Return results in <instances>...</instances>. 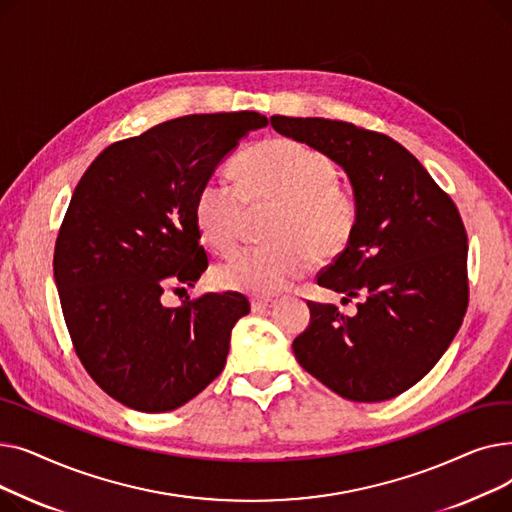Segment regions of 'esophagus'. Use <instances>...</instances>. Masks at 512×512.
<instances>
[{
  "instance_id": "1",
  "label": "esophagus",
  "mask_w": 512,
  "mask_h": 512,
  "mask_svg": "<svg viewBox=\"0 0 512 512\" xmlns=\"http://www.w3.org/2000/svg\"><path fill=\"white\" fill-rule=\"evenodd\" d=\"M276 305L274 299H251V309L253 311H267Z\"/></svg>"
}]
</instances>
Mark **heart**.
Returning a JSON list of instances; mask_svg holds the SVG:
<instances>
[{"instance_id":"obj_1","label":"heart","mask_w":512,"mask_h":512,"mask_svg":"<svg viewBox=\"0 0 512 512\" xmlns=\"http://www.w3.org/2000/svg\"><path fill=\"white\" fill-rule=\"evenodd\" d=\"M236 184L209 178L195 199V222L215 253H228L240 238L249 209L274 207L267 222L272 245L242 249L213 270L226 290L276 294L301 278L313 257L334 259L353 238L359 203L336 178L330 155L301 141L278 137L242 153Z\"/></svg>"}]
</instances>
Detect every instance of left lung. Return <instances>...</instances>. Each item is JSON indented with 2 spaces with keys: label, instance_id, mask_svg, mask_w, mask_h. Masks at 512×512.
Instances as JSON below:
<instances>
[{
  "label": "left lung",
  "instance_id": "obj_1",
  "mask_svg": "<svg viewBox=\"0 0 512 512\" xmlns=\"http://www.w3.org/2000/svg\"><path fill=\"white\" fill-rule=\"evenodd\" d=\"M284 137L332 157L359 203L348 247L317 284L361 297L353 317L311 303L292 351L313 378L355 402L390 400L446 353L469 303L467 232L419 159L386 134L326 118L272 116Z\"/></svg>",
  "mask_w": 512,
  "mask_h": 512
}]
</instances>
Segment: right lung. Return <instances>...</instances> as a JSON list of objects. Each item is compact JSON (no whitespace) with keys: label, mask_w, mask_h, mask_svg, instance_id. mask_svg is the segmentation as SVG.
<instances>
[{"label":"right lung","mask_w":512,"mask_h":512,"mask_svg":"<svg viewBox=\"0 0 512 512\" xmlns=\"http://www.w3.org/2000/svg\"><path fill=\"white\" fill-rule=\"evenodd\" d=\"M257 112L193 114L103 149L80 178L53 253L74 351L97 386L143 413H166L222 373L238 292H209L164 307L168 286H195L207 270L195 199Z\"/></svg>","instance_id":"1"}]
</instances>
